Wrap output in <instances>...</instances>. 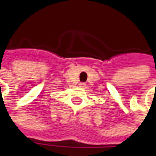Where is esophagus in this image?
<instances>
[{
    "mask_svg": "<svg viewBox=\"0 0 156 156\" xmlns=\"http://www.w3.org/2000/svg\"><path fill=\"white\" fill-rule=\"evenodd\" d=\"M80 86H81V87H85V86H86V83H85V82H81V83H80Z\"/></svg>",
    "mask_w": 156,
    "mask_h": 156,
    "instance_id": "34e87169",
    "label": "esophagus"
}]
</instances>
